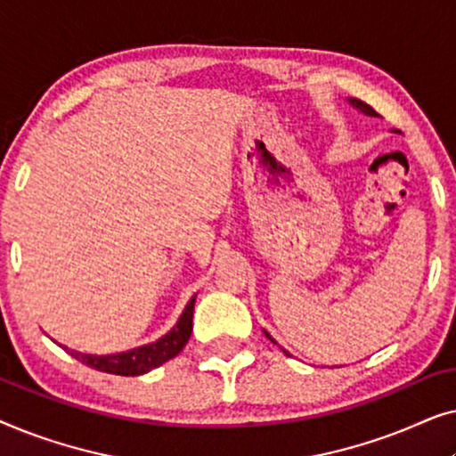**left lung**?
Returning a JSON list of instances; mask_svg holds the SVG:
<instances>
[{"instance_id":"obj_1","label":"left lung","mask_w":456,"mask_h":456,"mask_svg":"<svg viewBox=\"0 0 456 456\" xmlns=\"http://www.w3.org/2000/svg\"><path fill=\"white\" fill-rule=\"evenodd\" d=\"M346 102H348V103H351L354 110H359V111H361V114H363V116H371V118H378V111H376V110H373V108H371V105H367V103H363V102H361V99L348 97V99H346ZM264 332H265V330H264ZM265 336H267V338H270L272 342H276V340H273V338H272V336H270V334H267V332H265ZM282 351H284L286 354H290L289 351H286V348H282Z\"/></svg>"}]
</instances>
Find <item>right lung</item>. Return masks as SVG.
<instances>
[{
	"instance_id": "1",
	"label": "right lung",
	"mask_w": 456,
	"mask_h": 456,
	"mask_svg": "<svg viewBox=\"0 0 456 456\" xmlns=\"http://www.w3.org/2000/svg\"><path fill=\"white\" fill-rule=\"evenodd\" d=\"M195 298L197 295L186 303L183 315L178 317V322L174 323L170 332H166L161 338L149 345L130 348L124 353H111V354H91V353H80L74 348H68L60 345L68 354H72L74 359L80 363L93 367L97 371L114 373V376H142V373L155 370V367L164 365L166 361L176 357L183 351L186 342L191 338L192 332V311H195Z\"/></svg>"
}]
</instances>
